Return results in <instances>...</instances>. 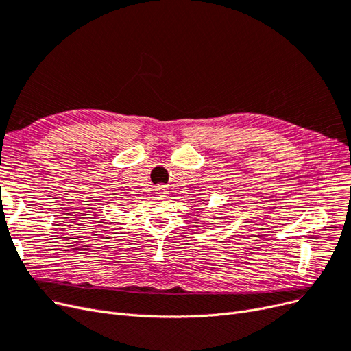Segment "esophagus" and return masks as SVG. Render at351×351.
Here are the masks:
<instances>
[{"instance_id":"1","label":"esophagus","mask_w":351,"mask_h":351,"mask_svg":"<svg viewBox=\"0 0 351 351\" xmlns=\"http://www.w3.org/2000/svg\"><path fill=\"white\" fill-rule=\"evenodd\" d=\"M156 189H157V194H165L166 192V186H163V185H159Z\"/></svg>"}]
</instances>
